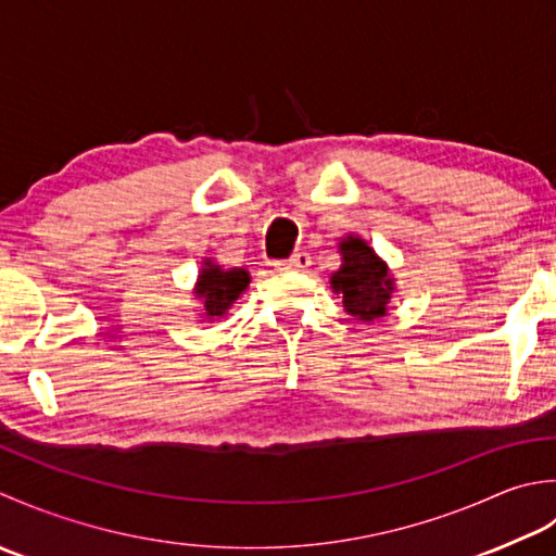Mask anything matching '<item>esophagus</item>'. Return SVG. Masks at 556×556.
Here are the masks:
<instances>
[{"label":"esophagus","mask_w":556,"mask_h":556,"mask_svg":"<svg viewBox=\"0 0 556 556\" xmlns=\"http://www.w3.org/2000/svg\"><path fill=\"white\" fill-rule=\"evenodd\" d=\"M312 266V256L307 252H294L290 258H282V262H276L278 270H304Z\"/></svg>","instance_id":"1"}]
</instances>
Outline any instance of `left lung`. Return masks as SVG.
Instances as JSON below:
<instances>
[{"label":"left lung","instance_id":"8db88e82","mask_svg":"<svg viewBox=\"0 0 556 556\" xmlns=\"http://www.w3.org/2000/svg\"><path fill=\"white\" fill-rule=\"evenodd\" d=\"M341 252L343 266L331 278L333 290L343 294L345 309L359 321L379 319L387 314L393 292V278L389 276L387 264L359 237H348L341 244Z\"/></svg>","mask_w":556,"mask_h":556}]
</instances>
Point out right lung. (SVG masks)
Wrapping results in <instances>:
<instances>
[{"label":"right lung","instance_id":"obj_1","mask_svg":"<svg viewBox=\"0 0 556 556\" xmlns=\"http://www.w3.org/2000/svg\"><path fill=\"white\" fill-rule=\"evenodd\" d=\"M249 286V274L244 268H230L223 270L206 262V268L201 270L199 286H197V298L203 300V309H206L208 319L213 316H223L230 309V304L240 298V294Z\"/></svg>","mask_w":556,"mask_h":556}]
</instances>
